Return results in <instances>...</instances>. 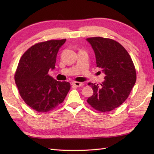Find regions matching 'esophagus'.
I'll list each match as a JSON object with an SVG mask.
<instances>
[{"mask_svg": "<svg viewBox=\"0 0 154 154\" xmlns=\"http://www.w3.org/2000/svg\"><path fill=\"white\" fill-rule=\"evenodd\" d=\"M73 85H74L75 86L79 87H81V86L83 85V83H80V82H77V81H75V82L73 83Z\"/></svg>", "mask_w": 154, "mask_h": 154, "instance_id": "34e87169", "label": "esophagus"}]
</instances>
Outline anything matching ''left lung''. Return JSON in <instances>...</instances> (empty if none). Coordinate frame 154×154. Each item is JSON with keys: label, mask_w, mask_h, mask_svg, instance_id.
Returning a JSON list of instances; mask_svg holds the SVG:
<instances>
[{"label": "left lung", "mask_w": 154, "mask_h": 154, "mask_svg": "<svg viewBox=\"0 0 154 154\" xmlns=\"http://www.w3.org/2000/svg\"><path fill=\"white\" fill-rule=\"evenodd\" d=\"M95 54L97 67L106 75L99 84L89 83L93 94L87 103L99 112H109L120 106L131 92L136 81V72L131 57L119 42L110 38H87Z\"/></svg>", "instance_id": "obj_1"}]
</instances>
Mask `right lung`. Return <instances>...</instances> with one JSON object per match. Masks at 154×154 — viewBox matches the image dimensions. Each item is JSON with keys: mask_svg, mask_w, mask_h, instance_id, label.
Wrapping results in <instances>:
<instances>
[{"mask_svg": "<svg viewBox=\"0 0 154 154\" xmlns=\"http://www.w3.org/2000/svg\"><path fill=\"white\" fill-rule=\"evenodd\" d=\"M66 39L51 40L32 45L22 55L14 75L20 95L39 112L54 110L63 102L70 83L48 75L55 67L57 54Z\"/></svg>", "mask_w": 154, "mask_h": 154, "instance_id": "right-lung-1", "label": "right lung"}]
</instances>
